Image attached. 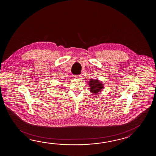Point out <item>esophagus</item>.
<instances>
[{
	"mask_svg": "<svg viewBox=\"0 0 156 156\" xmlns=\"http://www.w3.org/2000/svg\"><path fill=\"white\" fill-rule=\"evenodd\" d=\"M81 77V76L80 75H75V76H74V78L75 79H79L80 77Z\"/></svg>",
	"mask_w": 156,
	"mask_h": 156,
	"instance_id": "obj_1",
	"label": "esophagus"
}]
</instances>
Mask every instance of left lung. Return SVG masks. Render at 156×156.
Returning a JSON list of instances; mask_svg holds the SVG:
<instances>
[{
	"instance_id": "left-lung-1",
	"label": "left lung",
	"mask_w": 156,
	"mask_h": 156,
	"mask_svg": "<svg viewBox=\"0 0 156 156\" xmlns=\"http://www.w3.org/2000/svg\"><path fill=\"white\" fill-rule=\"evenodd\" d=\"M89 83L90 87V91L95 95L98 94L99 92H101L104 88L103 83L100 82L99 80L90 79Z\"/></svg>"
}]
</instances>
